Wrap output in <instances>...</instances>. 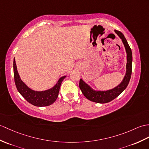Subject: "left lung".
Instances as JSON below:
<instances>
[{"instance_id": "left-lung-1", "label": "left lung", "mask_w": 149, "mask_h": 149, "mask_svg": "<svg viewBox=\"0 0 149 149\" xmlns=\"http://www.w3.org/2000/svg\"><path fill=\"white\" fill-rule=\"evenodd\" d=\"M114 31L117 33V35L121 39L124 46L125 47L127 54L126 74L123 81L118 86L107 91H95L90 87V86H89L87 83H86L82 79H81L79 81V88H80L82 94L84 95L86 98L93 102L105 103L112 101L117 97L126 88L130 81L131 72H132V52H131V48L123 34L118 30H115Z\"/></svg>"}]
</instances>
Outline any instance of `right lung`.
<instances>
[{"label":"right lung","instance_id":"obj_1","mask_svg":"<svg viewBox=\"0 0 149 149\" xmlns=\"http://www.w3.org/2000/svg\"><path fill=\"white\" fill-rule=\"evenodd\" d=\"M13 70L15 84L18 92L28 102L36 107H46L53 104L58 98L61 82L66 77V75L61 77L51 89L42 91H36L29 88L20 79L15 59L13 61Z\"/></svg>","mask_w":149,"mask_h":149}]
</instances>
